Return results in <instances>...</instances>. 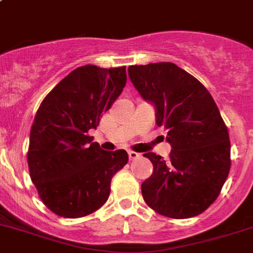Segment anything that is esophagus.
I'll use <instances>...</instances> for the list:
<instances>
[{
    "instance_id": "34e87169",
    "label": "esophagus",
    "mask_w": 253,
    "mask_h": 253,
    "mask_svg": "<svg viewBox=\"0 0 253 253\" xmlns=\"http://www.w3.org/2000/svg\"><path fill=\"white\" fill-rule=\"evenodd\" d=\"M128 155H129V159H130V160L138 159L139 156H141V155H139V154H138V152H134V151H129V152H128Z\"/></svg>"
}]
</instances>
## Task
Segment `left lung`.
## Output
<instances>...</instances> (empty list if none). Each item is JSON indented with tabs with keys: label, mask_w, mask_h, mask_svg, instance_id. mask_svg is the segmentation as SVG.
Listing matches in <instances>:
<instances>
[{
	"label": "left lung",
	"mask_w": 253,
	"mask_h": 253,
	"mask_svg": "<svg viewBox=\"0 0 253 253\" xmlns=\"http://www.w3.org/2000/svg\"><path fill=\"white\" fill-rule=\"evenodd\" d=\"M129 79L155 106L167 130L169 158L147 152L154 172L141 185L146 204L163 216L189 218L217 199L230 170V139L213 98L199 80L174 63L130 66Z\"/></svg>",
	"instance_id": "left-lung-1"
}]
</instances>
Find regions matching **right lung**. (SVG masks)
<instances>
[{"label": "right lung", "instance_id": "1", "mask_svg": "<svg viewBox=\"0 0 253 253\" xmlns=\"http://www.w3.org/2000/svg\"><path fill=\"white\" fill-rule=\"evenodd\" d=\"M125 84V67L86 64L64 77L37 110L29 173L40 199L58 216L77 218L99 210L110 197L114 174L128 163L125 150L104 151L87 135Z\"/></svg>", "mask_w": 253, "mask_h": 253}]
</instances>
